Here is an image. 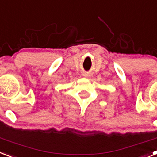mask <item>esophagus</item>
Here are the masks:
<instances>
[{
	"instance_id": "esophagus-1",
	"label": "esophagus",
	"mask_w": 157,
	"mask_h": 157,
	"mask_svg": "<svg viewBox=\"0 0 157 157\" xmlns=\"http://www.w3.org/2000/svg\"><path fill=\"white\" fill-rule=\"evenodd\" d=\"M84 76H85V77H88V75H84Z\"/></svg>"
}]
</instances>
